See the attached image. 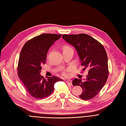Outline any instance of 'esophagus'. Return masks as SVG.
I'll list each match as a JSON object with an SVG mask.
<instances>
[{
    "mask_svg": "<svg viewBox=\"0 0 126 126\" xmlns=\"http://www.w3.org/2000/svg\"><path fill=\"white\" fill-rule=\"evenodd\" d=\"M65 81H66V83H67L68 84L71 85V84H72V80H66Z\"/></svg>",
    "mask_w": 126,
    "mask_h": 126,
    "instance_id": "obj_1",
    "label": "esophagus"
}]
</instances>
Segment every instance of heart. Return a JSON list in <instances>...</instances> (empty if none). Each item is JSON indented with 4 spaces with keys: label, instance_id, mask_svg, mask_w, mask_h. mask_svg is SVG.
I'll return each instance as SVG.
<instances>
[{
    "label": "heart",
    "instance_id": "heart-1",
    "mask_svg": "<svg viewBox=\"0 0 126 126\" xmlns=\"http://www.w3.org/2000/svg\"><path fill=\"white\" fill-rule=\"evenodd\" d=\"M69 48H69L68 47H65L63 48V49H64V50H65V49H69ZM66 73H63V76H66Z\"/></svg>",
    "mask_w": 126,
    "mask_h": 126
}]
</instances>
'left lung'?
Segmentation results:
<instances>
[{
  "mask_svg": "<svg viewBox=\"0 0 126 126\" xmlns=\"http://www.w3.org/2000/svg\"><path fill=\"white\" fill-rule=\"evenodd\" d=\"M65 41L75 48L78 53L83 70L88 69L85 80L78 78L72 81L73 85L83 89L79 97L82 99L94 98L103 88L108 77V56L103 46L96 40L85 34L78 35L63 34Z\"/></svg>",
  "mask_w": 126,
  "mask_h": 126,
  "instance_id": "obj_1",
  "label": "left lung"
}]
</instances>
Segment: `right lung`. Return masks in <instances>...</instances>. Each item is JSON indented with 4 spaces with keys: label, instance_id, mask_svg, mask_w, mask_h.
<instances>
[{
    "label": "right lung",
    "instance_id": "right-lung-1",
    "mask_svg": "<svg viewBox=\"0 0 126 126\" xmlns=\"http://www.w3.org/2000/svg\"><path fill=\"white\" fill-rule=\"evenodd\" d=\"M61 36L54 34L37 36L25 43L20 53L18 75L28 93L35 98L49 96L53 92L56 82L63 81L54 76L45 79L40 74L48 49Z\"/></svg>",
    "mask_w": 126,
    "mask_h": 126
}]
</instances>
